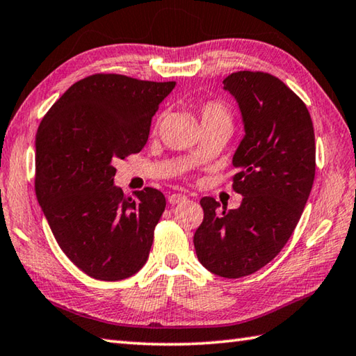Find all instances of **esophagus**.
Listing matches in <instances>:
<instances>
[{"label":"esophagus","mask_w":356,"mask_h":356,"mask_svg":"<svg viewBox=\"0 0 356 356\" xmlns=\"http://www.w3.org/2000/svg\"><path fill=\"white\" fill-rule=\"evenodd\" d=\"M185 199H186L185 195H180V193H174V195L168 196V202H170L171 205H176L179 202H184Z\"/></svg>","instance_id":"esophagus-1"}]
</instances>
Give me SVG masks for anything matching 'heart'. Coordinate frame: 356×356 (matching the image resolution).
<instances>
[{
  "label": "heart",
  "instance_id": "heart-1",
  "mask_svg": "<svg viewBox=\"0 0 356 356\" xmlns=\"http://www.w3.org/2000/svg\"><path fill=\"white\" fill-rule=\"evenodd\" d=\"M199 116H200V122H202V127L213 126V124L232 126V115L229 112V108L219 101L204 102V104L199 107Z\"/></svg>",
  "mask_w": 356,
  "mask_h": 356
}]
</instances>
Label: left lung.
<instances>
[{"instance_id": "8db88e82", "label": "left lung", "mask_w": 356, "mask_h": 356, "mask_svg": "<svg viewBox=\"0 0 356 356\" xmlns=\"http://www.w3.org/2000/svg\"><path fill=\"white\" fill-rule=\"evenodd\" d=\"M224 90L240 106L244 137L235 151V210L200 199L204 221L193 243L199 261L224 279H240L279 255L293 235L312 191L316 145L307 106L279 77L236 71Z\"/></svg>"}]
</instances>
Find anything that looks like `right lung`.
<instances>
[{
  "instance_id": "1",
  "label": "right lung",
  "mask_w": 356,
  "mask_h": 356,
  "mask_svg": "<svg viewBox=\"0 0 356 356\" xmlns=\"http://www.w3.org/2000/svg\"><path fill=\"white\" fill-rule=\"evenodd\" d=\"M176 82L92 74L57 99L35 135V195L71 261L96 280L127 279L143 268L166 200L147 186L124 196L116 159L143 149L152 116Z\"/></svg>"
}]
</instances>
